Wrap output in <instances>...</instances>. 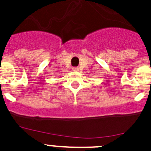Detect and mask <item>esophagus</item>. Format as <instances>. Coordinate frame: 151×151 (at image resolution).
Segmentation results:
<instances>
[{
    "label": "esophagus",
    "mask_w": 151,
    "mask_h": 151,
    "mask_svg": "<svg viewBox=\"0 0 151 151\" xmlns=\"http://www.w3.org/2000/svg\"><path fill=\"white\" fill-rule=\"evenodd\" d=\"M73 70L74 71H78L79 70V68H77V67H74V68H73Z\"/></svg>",
    "instance_id": "1"
}]
</instances>
